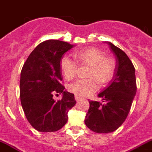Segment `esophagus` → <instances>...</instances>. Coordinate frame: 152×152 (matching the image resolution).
Wrapping results in <instances>:
<instances>
[{"instance_id":"obj_1","label":"esophagus","mask_w":152,"mask_h":152,"mask_svg":"<svg viewBox=\"0 0 152 152\" xmlns=\"http://www.w3.org/2000/svg\"><path fill=\"white\" fill-rule=\"evenodd\" d=\"M75 99H76V100L77 102L79 101V100H82V98H81L80 97H79V96H77V95H75Z\"/></svg>"}]
</instances>
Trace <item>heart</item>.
Wrapping results in <instances>:
<instances>
[{"instance_id": "obj_1", "label": "heart", "mask_w": 152, "mask_h": 152, "mask_svg": "<svg viewBox=\"0 0 152 152\" xmlns=\"http://www.w3.org/2000/svg\"><path fill=\"white\" fill-rule=\"evenodd\" d=\"M76 61L81 65L90 66L87 79H79L72 83L68 90L79 97L91 95L98 89L97 80L100 84L110 83L116 70V61L113 57L104 56V53L97 48L83 49L75 54ZM60 68L64 78L71 80L77 74L78 64L68 56H63L60 61Z\"/></svg>"}]
</instances>
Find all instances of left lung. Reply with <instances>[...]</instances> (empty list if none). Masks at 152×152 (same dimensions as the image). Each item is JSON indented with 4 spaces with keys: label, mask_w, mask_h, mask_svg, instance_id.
Returning <instances> with one entry per match:
<instances>
[{
    "label": "left lung",
    "mask_w": 152,
    "mask_h": 152,
    "mask_svg": "<svg viewBox=\"0 0 152 152\" xmlns=\"http://www.w3.org/2000/svg\"><path fill=\"white\" fill-rule=\"evenodd\" d=\"M116 58V70L110 86L98 94L103 103L89 101L86 126L97 134L117 130L124 123L137 93L135 68L125 52L106 42Z\"/></svg>",
    "instance_id": "left-lung-1"
}]
</instances>
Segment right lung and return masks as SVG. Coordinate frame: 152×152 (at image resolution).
I'll list each match as a JSON object with an SVG mask.
<instances>
[{"label":"right lung","instance_id":"1","mask_svg":"<svg viewBox=\"0 0 152 152\" xmlns=\"http://www.w3.org/2000/svg\"><path fill=\"white\" fill-rule=\"evenodd\" d=\"M73 45L49 39L32 51L21 71L20 98L28 122L39 132H55L67 121V113L76 104L74 94L61 84L60 61ZM63 94L55 102L53 95Z\"/></svg>","mask_w":152,"mask_h":152}]
</instances>
